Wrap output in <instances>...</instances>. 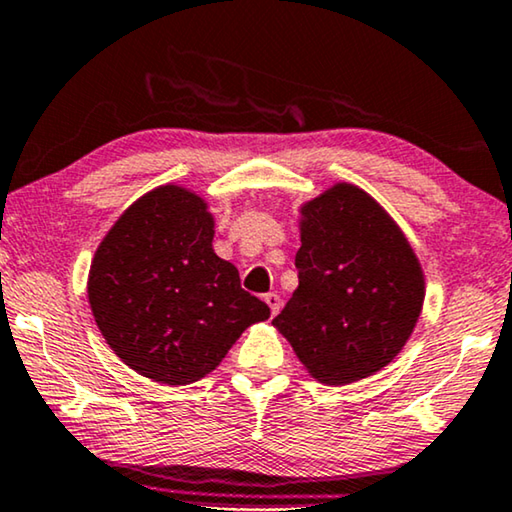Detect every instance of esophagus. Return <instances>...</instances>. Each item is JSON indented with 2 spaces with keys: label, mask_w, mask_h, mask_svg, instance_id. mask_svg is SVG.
<instances>
[{
  "label": "esophagus",
  "mask_w": 512,
  "mask_h": 512,
  "mask_svg": "<svg viewBox=\"0 0 512 512\" xmlns=\"http://www.w3.org/2000/svg\"><path fill=\"white\" fill-rule=\"evenodd\" d=\"M263 300L268 302L270 314H272V316H277V311H279V307H281V298H279V295H277V293H268V295H265Z\"/></svg>",
  "instance_id": "obj_1"
}]
</instances>
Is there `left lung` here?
<instances>
[{
  "label": "left lung",
  "instance_id": "left-lung-1",
  "mask_svg": "<svg viewBox=\"0 0 512 512\" xmlns=\"http://www.w3.org/2000/svg\"><path fill=\"white\" fill-rule=\"evenodd\" d=\"M298 288L272 325L309 374L346 385L379 372L416 328L425 279L388 212L353 184L302 205Z\"/></svg>",
  "mask_w": 512,
  "mask_h": 512
}]
</instances>
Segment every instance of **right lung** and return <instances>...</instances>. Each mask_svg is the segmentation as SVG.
<instances>
[{
	"instance_id": "right-lung-1",
	"label": "right lung",
	"mask_w": 512,
	"mask_h": 512,
	"mask_svg": "<svg viewBox=\"0 0 512 512\" xmlns=\"http://www.w3.org/2000/svg\"><path fill=\"white\" fill-rule=\"evenodd\" d=\"M201 196L166 184L138 198L96 249L87 295L103 339L147 379L187 385L224 360L270 307L214 254Z\"/></svg>"
}]
</instances>
